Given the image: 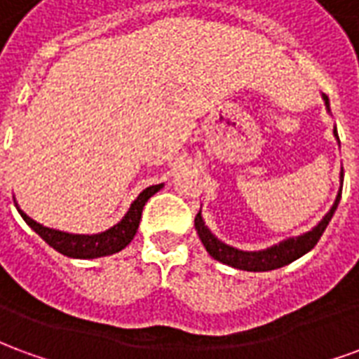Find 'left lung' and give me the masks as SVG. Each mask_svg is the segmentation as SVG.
I'll return each mask as SVG.
<instances>
[{"label": "left lung", "instance_id": "left-lung-1", "mask_svg": "<svg viewBox=\"0 0 359 359\" xmlns=\"http://www.w3.org/2000/svg\"><path fill=\"white\" fill-rule=\"evenodd\" d=\"M325 105H327V109H329V97L323 95ZM334 136H337V140H339V134H337V128H334ZM342 179H344V172L340 171V190L339 196H337V200L332 203L331 211L321 219V223L317 226H313L309 233L302 234V236H296V238H288V241L280 242L277 246H271L267 250H262V252H242V250L231 248V246H226L225 242H221L219 238H215L213 234L210 233V229L205 226L202 219V213H198L194 219V226L196 231H198V236H200V241L203 242V246L205 250L210 252V256L213 259H217L221 264L231 265V267H236V269L242 271H273L278 269V267H283V265L292 264L294 259H298L304 254H308L309 250L316 246L319 238H321V234L325 233V229L329 225V221H331L332 213L337 210V205L340 202V194H342Z\"/></svg>", "mask_w": 359, "mask_h": 359}]
</instances>
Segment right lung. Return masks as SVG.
<instances>
[{"label":"right lung","instance_id":"obj_1","mask_svg":"<svg viewBox=\"0 0 359 359\" xmlns=\"http://www.w3.org/2000/svg\"><path fill=\"white\" fill-rule=\"evenodd\" d=\"M163 184H156V187H148L140 196L136 198L130 205V210L126 211V215L123 217L121 223L115 226H111L109 231L100 234H69L61 233V231H53L48 226H42L40 223H36L34 219H30L20 211V217L27 221V225L42 236V241L50 244L51 248L57 250L59 254H63L67 257H79V259H90V257H102L117 254L121 250L130 244L134 238V234L138 231L142 219V210L151 196L156 194L159 188Z\"/></svg>","mask_w":359,"mask_h":359}]
</instances>
